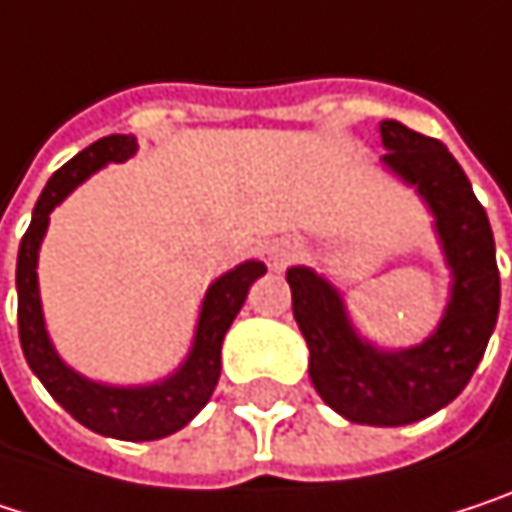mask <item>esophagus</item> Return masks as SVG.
<instances>
[{"label": "esophagus", "instance_id": "esophagus-1", "mask_svg": "<svg viewBox=\"0 0 512 512\" xmlns=\"http://www.w3.org/2000/svg\"><path fill=\"white\" fill-rule=\"evenodd\" d=\"M298 256H301V247H298L295 241H289V238H280V241H274V244L268 247V265L277 268V271L289 268Z\"/></svg>", "mask_w": 512, "mask_h": 512}]
</instances>
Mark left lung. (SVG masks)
<instances>
[{"label":"left lung","instance_id":"obj_1","mask_svg":"<svg viewBox=\"0 0 512 512\" xmlns=\"http://www.w3.org/2000/svg\"><path fill=\"white\" fill-rule=\"evenodd\" d=\"M379 130L382 160L429 202L453 268V295L438 331L414 349L379 352L352 331L334 286L310 268H289L286 280L310 346L316 393L352 423L402 426L435 414L471 382L498 322L501 280L489 217L456 157L399 122H382Z\"/></svg>","mask_w":512,"mask_h":512}]
</instances>
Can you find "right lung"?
<instances>
[{
    "label": "right lung",
    "instance_id": "1",
    "mask_svg": "<svg viewBox=\"0 0 512 512\" xmlns=\"http://www.w3.org/2000/svg\"><path fill=\"white\" fill-rule=\"evenodd\" d=\"M136 151V139L128 133H113L89 148H83L77 157H71L62 169L53 172L44 193L35 202L32 223L20 241L17 253V328H20V346L32 367V373L50 390V396L83 426L101 435L125 438V441H154L163 435L178 432L187 426L199 408L211 399L217 379H220V346L223 337L244 307V298L265 274L262 262H244L235 271L223 274L205 295L193 352L184 361V367L160 384L151 387H104V384L86 382L74 370H68L59 355L53 352L44 316H41V298H38V247L47 232L50 211L95 169H101L110 160H128Z\"/></svg>",
    "mask_w": 512,
    "mask_h": 512
}]
</instances>
